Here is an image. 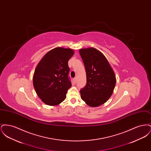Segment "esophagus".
I'll return each mask as SVG.
<instances>
[{"mask_svg": "<svg viewBox=\"0 0 151 151\" xmlns=\"http://www.w3.org/2000/svg\"><path fill=\"white\" fill-rule=\"evenodd\" d=\"M73 83H76V78H73Z\"/></svg>", "mask_w": 151, "mask_h": 151, "instance_id": "esophagus-1", "label": "esophagus"}]
</instances>
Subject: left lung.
Masks as SVG:
<instances>
[{
    "mask_svg": "<svg viewBox=\"0 0 151 151\" xmlns=\"http://www.w3.org/2000/svg\"><path fill=\"white\" fill-rule=\"evenodd\" d=\"M85 65L86 86L80 96L86 104L97 107L105 103L113 94L116 83L115 74L107 59L93 47L79 50Z\"/></svg>",
    "mask_w": 151,
    "mask_h": 151,
    "instance_id": "obj_1",
    "label": "left lung"
}]
</instances>
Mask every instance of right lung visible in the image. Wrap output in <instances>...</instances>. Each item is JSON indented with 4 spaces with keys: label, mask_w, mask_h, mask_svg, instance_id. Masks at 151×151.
<instances>
[{
    "label": "right lung",
    "mask_w": 151,
    "mask_h": 151,
    "mask_svg": "<svg viewBox=\"0 0 151 151\" xmlns=\"http://www.w3.org/2000/svg\"><path fill=\"white\" fill-rule=\"evenodd\" d=\"M74 51L58 47L47 52L37 65L33 78L36 93L45 104L55 106L66 98L72 84L68 61Z\"/></svg>",
    "instance_id": "1"
}]
</instances>
